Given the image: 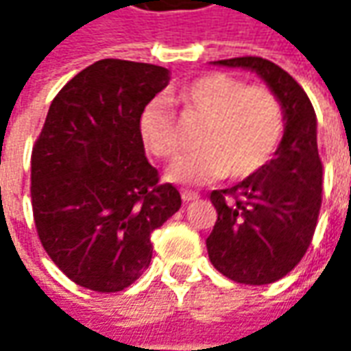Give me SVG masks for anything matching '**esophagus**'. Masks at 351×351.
Instances as JSON below:
<instances>
[{
	"label": "esophagus",
	"mask_w": 351,
	"mask_h": 351,
	"mask_svg": "<svg viewBox=\"0 0 351 351\" xmlns=\"http://www.w3.org/2000/svg\"><path fill=\"white\" fill-rule=\"evenodd\" d=\"M182 199L185 201V203H189V201H195V199H199V193H195V191H183Z\"/></svg>",
	"instance_id": "1"
}]
</instances>
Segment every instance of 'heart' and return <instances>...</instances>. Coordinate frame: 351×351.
Wrapping results in <instances>:
<instances>
[{
	"label": "heart",
	"mask_w": 351,
	"mask_h": 351,
	"mask_svg": "<svg viewBox=\"0 0 351 351\" xmlns=\"http://www.w3.org/2000/svg\"><path fill=\"white\" fill-rule=\"evenodd\" d=\"M173 103L185 119L205 121L197 150L168 169L169 182L203 185L221 178L246 180L263 169L285 134V109L265 86H246L224 72H209L183 84ZM146 150L160 160L182 152L180 128L164 101L146 103L138 121Z\"/></svg>",
	"instance_id": "b5f03b06"
}]
</instances>
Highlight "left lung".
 <instances>
[{
  "instance_id": "obj_1",
  "label": "left lung",
  "mask_w": 351,
  "mask_h": 351,
  "mask_svg": "<svg viewBox=\"0 0 351 351\" xmlns=\"http://www.w3.org/2000/svg\"><path fill=\"white\" fill-rule=\"evenodd\" d=\"M250 68L283 103L285 134L271 162L228 189H215L217 223L207 238L210 263L244 285H267L285 277L313 242L322 205V160L317 115L297 80L260 56L219 60Z\"/></svg>"
}]
</instances>
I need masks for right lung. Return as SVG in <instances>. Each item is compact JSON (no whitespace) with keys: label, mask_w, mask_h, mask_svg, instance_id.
Masks as SVG:
<instances>
[{"label":"right lung","mask_w":351,"mask_h":351,"mask_svg":"<svg viewBox=\"0 0 351 351\" xmlns=\"http://www.w3.org/2000/svg\"><path fill=\"white\" fill-rule=\"evenodd\" d=\"M168 70L105 58L75 74L50 103L31 154L36 234L75 285L117 293L152 260L150 236L182 195L144 156L138 121L168 86Z\"/></svg>","instance_id":"obj_1"}]
</instances>
